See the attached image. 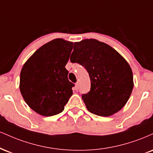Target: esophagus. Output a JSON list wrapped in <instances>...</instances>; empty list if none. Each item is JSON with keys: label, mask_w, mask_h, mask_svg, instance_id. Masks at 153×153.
<instances>
[{"label": "esophagus", "mask_w": 153, "mask_h": 153, "mask_svg": "<svg viewBox=\"0 0 153 153\" xmlns=\"http://www.w3.org/2000/svg\"><path fill=\"white\" fill-rule=\"evenodd\" d=\"M78 87H79V82H77L76 83H75V88H78Z\"/></svg>", "instance_id": "obj_1"}]
</instances>
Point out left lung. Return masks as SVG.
<instances>
[{
	"instance_id": "obj_1",
	"label": "left lung",
	"mask_w": 153,
	"mask_h": 153,
	"mask_svg": "<svg viewBox=\"0 0 153 153\" xmlns=\"http://www.w3.org/2000/svg\"><path fill=\"white\" fill-rule=\"evenodd\" d=\"M73 49L71 61L84 66L91 79V91L82 95L88 111L102 117L120 111L134 86L129 63L113 48L96 39L75 42Z\"/></svg>"
}]
</instances>
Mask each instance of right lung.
Masks as SVG:
<instances>
[{"mask_svg":"<svg viewBox=\"0 0 153 153\" xmlns=\"http://www.w3.org/2000/svg\"><path fill=\"white\" fill-rule=\"evenodd\" d=\"M73 43L56 38L39 48L24 63L19 88L24 100L36 113L53 116L61 113L73 95L74 84L65 65Z\"/></svg>","mask_w":153,"mask_h":153,"instance_id":"add662e5","label":"right lung"}]
</instances>
